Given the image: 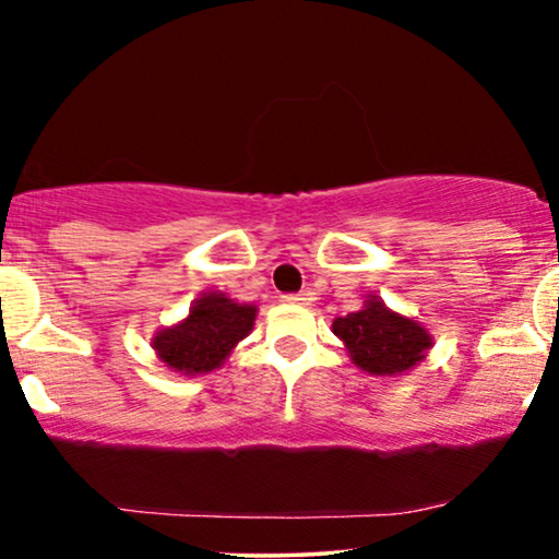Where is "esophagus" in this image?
Masks as SVG:
<instances>
[{
	"mask_svg": "<svg viewBox=\"0 0 559 559\" xmlns=\"http://www.w3.org/2000/svg\"><path fill=\"white\" fill-rule=\"evenodd\" d=\"M314 299H317V296H314L312 292H309V288H307V292L286 294V296H284L286 304H301V307H309V304H314Z\"/></svg>",
	"mask_w": 559,
	"mask_h": 559,
	"instance_id": "obj_1",
	"label": "esophagus"
}]
</instances>
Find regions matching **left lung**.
I'll return each instance as SVG.
<instances>
[{"mask_svg": "<svg viewBox=\"0 0 559 559\" xmlns=\"http://www.w3.org/2000/svg\"><path fill=\"white\" fill-rule=\"evenodd\" d=\"M350 361L371 377H402L426 361L433 335L415 317L394 312L377 294H366L358 312L332 320Z\"/></svg>", "mask_w": 559, "mask_h": 559, "instance_id": "1", "label": "left lung"}]
</instances>
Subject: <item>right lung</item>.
Masks as SVG:
<instances>
[{
	"label": "right lung",
	"instance_id": "1",
	"mask_svg": "<svg viewBox=\"0 0 559 559\" xmlns=\"http://www.w3.org/2000/svg\"><path fill=\"white\" fill-rule=\"evenodd\" d=\"M255 304H239L222 292H206L190 304L186 320L154 332V356L182 377H203L222 369L237 343L255 328Z\"/></svg>",
	"mask_w": 559,
	"mask_h": 559
}]
</instances>
